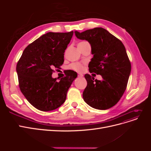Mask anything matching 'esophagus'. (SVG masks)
Returning a JSON list of instances; mask_svg holds the SVG:
<instances>
[{"label":"esophagus","mask_w":151,"mask_h":151,"mask_svg":"<svg viewBox=\"0 0 151 151\" xmlns=\"http://www.w3.org/2000/svg\"><path fill=\"white\" fill-rule=\"evenodd\" d=\"M78 77H83V74H81V73H79V74H78Z\"/></svg>","instance_id":"1"}]
</instances>
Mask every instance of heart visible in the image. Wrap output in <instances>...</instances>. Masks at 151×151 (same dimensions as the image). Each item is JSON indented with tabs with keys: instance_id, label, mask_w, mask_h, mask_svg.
<instances>
[{
	"instance_id": "1",
	"label": "heart",
	"mask_w": 151,
	"mask_h": 151,
	"mask_svg": "<svg viewBox=\"0 0 151 151\" xmlns=\"http://www.w3.org/2000/svg\"><path fill=\"white\" fill-rule=\"evenodd\" d=\"M84 42H80L79 44L83 43ZM68 68H69V69L77 71V72H81L83 69V65H82L81 63L76 62V63H71V64L68 66Z\"/></svg>"
}]
</instances>
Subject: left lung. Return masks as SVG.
Returning a JSON list of instances; mask_svg holds the SVG:
<instances>
[{
	"label": "left lung",
	"mask_w": 151,
	"mask_h": 151,
	"mask_svg": "<svg viewBox=\"0 0 151 151\" xmlns=\"http://www.w3.org/2000/svg\"><path fill=\"white\" fill-rule=\"evenodd\" d=\"M74 33L77 38L88 41L91 45L93 57L88 65L89 72L102 76L99 81L85 74L88 84L83 94L84 101L95 109L110 108L124 93L131 72V63L124 45L103 28Z\"/></svg>",
	"instance_id": "1"
}]
</instances>
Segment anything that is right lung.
Segmentation results:
<instances>
[{
    "label": "right lung",
    "mask_w": 151,
    "mask_h": 151,
    "mask_svg": "<svg viewBox=\"0 0 151 151\" xmlns=\"http://www.w3.org/2000/svg\"><path fill=\"white\" fill-rule=\"evenodd\" d=\"M74 32L48 33L29 44L16 66L21 93L28 102L43 111L54 110L65 102L68 89L77 77L68 70L57 81L52 75L54 68L64 62V52Z\"/></svg>",
    "instance_id": "obj_1"
}]
</instances>
